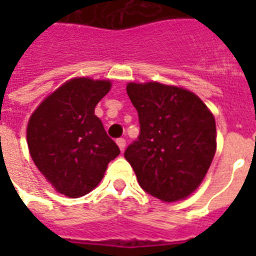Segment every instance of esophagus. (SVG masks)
I'll return each instance as SVG.
<instances>
[{"mask_svg":"<svg viewBox=\"0 0 256 256\" xmlns=\"http://www.w3.org/2000/svg\"><path fill=\"white\" fill-rule=\"evenodd\" d=\"M116 144H118V146H119L120 152H123V150H124V148H126V140L124 138L116 140Z\"/></svg>","mask_w":256,"mask_h":256,"instance_id":"esophagus-1","label":"esophagus"}]
</instances>
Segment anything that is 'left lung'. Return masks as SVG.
Instances as JSON below:
<instances>
[{
  "label": "left lung",
  "mask_w": 256,
  "mask_h": 256,
  "mask_svg": "<svg viewBox=\"0 0 256 256\" xmlns=\"http://www.w3.org/2000/svg\"><path fill=\"white\" fill-rule=\"evenodd\" d=\"M138 112V140L124 152L140 186L162 202L190 196L216 150L215 118L193 92L160 82H128Z\"/></svg>",
  "instance_id": "obj_1"
}]
</instances>
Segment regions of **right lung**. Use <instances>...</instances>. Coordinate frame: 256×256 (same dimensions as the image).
Returning a JSON list of instances; mask_svg holds the SVG:
<instances>
[{
    "instance_id": "right-lung-1",
    "label": "right lung",
    "mask_w": 256,
    "mask_h": 256,
    "mask_svg": "<svg viewBox=\"0 0 256 256\" xmlns=\"http://www.w3.org/2000/svg\"><path fill=\"white\" fill-rule=\"evenodd\" d=\"M110 79L75 76L45 97L27 123L32 162L54 190L71 198L100 184L120 150L94 115L111 90Z\"/></svg>"
}]
</instances>
